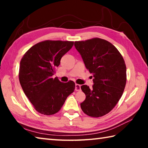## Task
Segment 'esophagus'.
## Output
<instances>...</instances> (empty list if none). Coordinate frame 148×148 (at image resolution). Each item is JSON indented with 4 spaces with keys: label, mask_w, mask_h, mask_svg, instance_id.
<instances>
[{
    "label": "esophagus",
    "mask_w": 148,
    "mask_h": 148,
    "mask_svg": "<svg viewBox=\"0 0 148 148\" xmlns=\"http://www.w3.org/2000/svg\"><path fill=\"white\" fill-rule=\"evenodd\" d=\"M75 91H81V86L79 84L75 85Z\"/></svg>",
    "instance_id": "obj_1"
}]
</instances>
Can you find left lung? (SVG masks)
I'll return each mask as SVG.
<instances>
[{
    "instance_id": "obj_1",
    "label": "left lung",
    "mask_w": 148,
    "mask_h": 148,
    "mask_svg": "<svg viewBox=\"0 0 148 148\" xmlns=\"http://www.w3.org/2000/svg\"><path fill=\"white\" fill-rule=\"evenodd\" d=\"M86 69L93 74L91 89L83 85L86 100L80 104L87 116L99 117L111 111L121 99L126 85V65L113 44L99 38L74 42Z\"/></svg>"
}]
</instances>
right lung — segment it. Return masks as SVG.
I'll use <instances>...</instances> for the list:
<instances>
[{
    "label": "right lung",
    "mask_w": 148,
    "mask_h": 148,
    "mask_svg": "<svg viewBox=\"0 0 148 148\" xmlns=\"http://www.w3.org/2000/svg\"><path fill=\"white\" fill-rule=\"evenodd\" d=\"M74 42L46 40L27 51L20 61L19 79L27 98L37 112L53 115L58 112L67 97L74 92L75 84L62 83L52 76L61 59Z\"/></svg>",
    "instance_id": "1"
}]
</instances>
